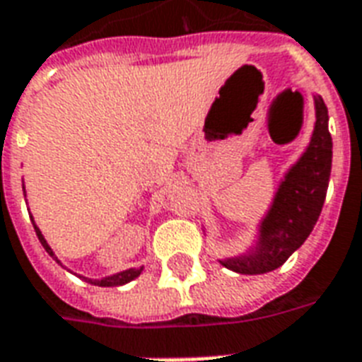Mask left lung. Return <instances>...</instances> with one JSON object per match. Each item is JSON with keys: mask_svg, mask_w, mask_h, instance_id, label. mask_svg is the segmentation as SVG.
<instances>
[{"mask_svg": "<svg viewBox=\"0 0 362 362\" xmlns=\"http://www.w3.org/2000/svg\"><path fill=\"white\" fill-rule=\"evenodd\" d=\"M317 122L301 159L288 170L269 213L261 221L259 245L247 255L221 261L240 274H264L282 267L288 257L303 245L322 211L332 170V136L328 109L315 98Z\"/></svg>", "mask_w": 362, "mask_h": 362, "instance_id": "8db88e82", "label": "left lung"}]
</instances>
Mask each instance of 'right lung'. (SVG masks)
<instances>
[{"instance_id": "right-lung-1", "label": "right lung", "mask_w": 362, "mask_h": 362, "mask_svg": "<svg viewBox=\"0 0 362 362\" xmlns=\"http://www.w3.org/2000/svg\"><path fill=\"white\" fill-rule=\"evenodd\" d=\"M24 188V186H23ZM34 230H36V235H38V240L40 243L44 245V249L49 253V255L55 259L59 263V259L55 257V253H53V249L47 245V242H45V238L42 235V232H40V228L34 224ZM141 270H144V267H140V269H128L124 270V272H119V274H113V276H107V278H101V280H92V278H84V276H80V278H84V280H88L90 284H93V286H101V288H113V286H122V284H128V282H132L134 278H138L141 274Z\"/></svg>"}]
</instances>
